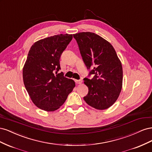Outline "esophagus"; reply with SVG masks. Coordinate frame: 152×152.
<instances>
[{
    "label": "esophagus",
    "instance_id": "1",
    "mask_svg": "<svg viewBox=\"0 0 152 152\" xmlns=\"http://www.w3.org/2000/svg\"><path fill=\"white\" fill-rule=\"evenodd\" d=\"M75 82L77 84H82V80H75Z\"/></svg>",
    "mask_w": 152,
    "mask_h": 152
}]
</instances>
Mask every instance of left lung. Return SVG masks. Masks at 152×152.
I'll return each mask as SVG.
<instances>
[{
    "instance_id": "8db88e82",
    "label": "left lung",
    "mask_w": 152,
    "mask_h": 152,
    "mask_svg": "<svg viewBox=\"0 0 152 152\" xmlns=\"http://www.w3.org/2000/svg\"><path fill=\"white\" fill-rule=\"evenodd\" d=\"M79 45L82 59L87 69H91L84 84L89 92L84 99L97 110L107 109L116 102L122 87V63L112 44L92 32L73 35Z\"/></svg>"
}]
</instances>
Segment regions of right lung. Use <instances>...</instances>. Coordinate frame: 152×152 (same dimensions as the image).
<instances>
[{
  "instance_id": "right-lung-1",
  "label": "right lung",
  "mask_w": 152,
  "mask_h": 152,
  "mask_svg": "<svg viewBox=\"0 0 152 152\" xmlns=\"http://www.w3.org/2000/svg\"><path fill=\"white\" fill-rule=\"evenodd\" d=\"M73 38L60 34L37 41L31 47L23 68V79L30 97L37 107L53 112L65 103L75 86L63 76L59 59Z\"/></svg>"
}]
</instances>
